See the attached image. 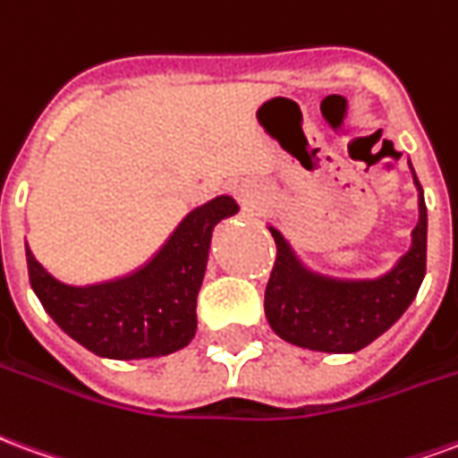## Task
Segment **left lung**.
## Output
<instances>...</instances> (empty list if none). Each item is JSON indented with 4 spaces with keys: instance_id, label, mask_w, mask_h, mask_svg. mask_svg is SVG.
Wrapping results in <instances>:
<instances>
[{
    "instance_id": "left-lung-1",
    "label": "left lung",
    "mask_w": 458,
    "mask_h": 458,
    "mask_svg": "<svg viewBox=\"0 0 458 458\" xmlns=\"http://www.w3.org/2000/svg\"><path fill=\"white\" fill-rule=\"evenodd\" d=\"M415 185L420 222L412 229V246L380 278H335L307 268L283 233L270 226L278 253L263 305L280 339L310 352L353 353L398 322L427 268V207L417 175Z\"/></svg>"
}]
</instances>
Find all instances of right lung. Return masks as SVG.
<instances>
[{
    "label": "right lung",
    "instance_id": "add662e5",
    "mask_svg": "<svg viewBox=\"0 0 458 458\" xmlns=\"http://www.w3.org/2000/svg\"><path fill=\"white\" fill-rule=\"evenodd\" d=\"M236 212L229 195L195 207L143 268L95 285L60 283L26 246L31 288L53 322L97 356L116 361L168 356L195 336L197 293L212 232Z\"/></svg>",
    "mask_w": 458,
    "mask_h": 458
}]
</instances>
